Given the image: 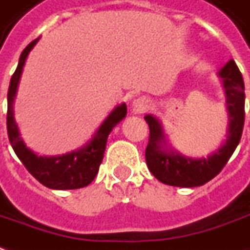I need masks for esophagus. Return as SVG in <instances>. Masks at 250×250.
<instances>
[{
  "label": "esophagus",
  "instance_id": "esophagus-1",
  "mask_svg": "<svg viewBox=\"0 0 250 250\" xmlns=\"http://www.w3.org/2000/svg\"><path fill=\"white\" fill-rule=\"evenodd\" d=\"M148 107H150V100L146 98V96H140V98L135 99L133 103H132V110H133L135 114L143 113Z\"/></svg>",
  "mask_w": 250,
  "mask_h": 250
}]
</instances>
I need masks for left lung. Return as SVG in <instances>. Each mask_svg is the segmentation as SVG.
Here are the masks:
<instances>
[{"instance_id": "8db88e82", "label": "left lung", "mask_w": 250, "mask_h": 250, "mask_svg": "<svg viewBox=\"0 0 250 250\" xmlns=\"http://www.w3.org/2000/svg\"><path fill=\"white\" fill-rule=\"evenodd\" d=\"M226 95L229 114L227 132L222 145L207 157L192 158L176 151L165 137L161 121L152 114H146L150 128V139L146 148V162L152 175L161 183L175 187H198L212 180L230 160L238 146L245 121V85L244 78L231 59L219 70Z\"/></svg>"}]
</instances>
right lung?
I'll use <instances>...</instances> for the list:
<instances>
[{
    "mask_svg": "<svg viewBox=\"0 0 250 250\" xmlns=\"http://www.w3.org/2000/svg\"><path fill=\"white\" fill-rule=\"evenodd\" d=\"M40 38L34 40L21 52L18 63V68L13 73L8 89V114H6V128L8 137L11 142L13 151L19 157L21 164L35 179L52 190H75L86 187L93 182L99 172V167L104 157L107 137L120 122L126 117V104L115 105L111 113L105 117V120L99 126L93 136L73 151L62 155H38L30 150L23 139L20 137L18 124L15 121L13 103L19 88L20 77L23 73V67L30 52L33 51Z\"/></svg>",
    "mask_w": 250,
    "mask_h": 250,
    "instance_id": "obj_1",
    "label": "right lung"
}]
</instances>
